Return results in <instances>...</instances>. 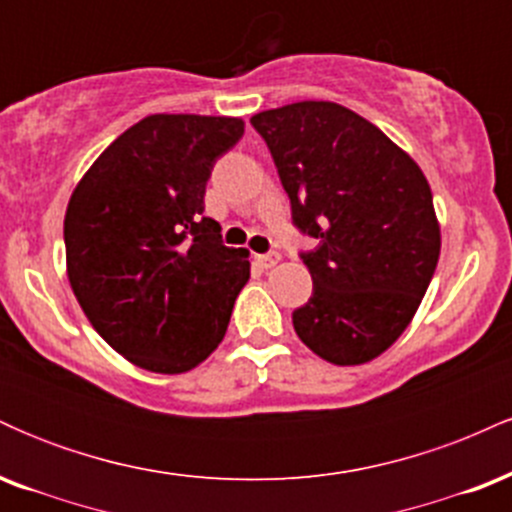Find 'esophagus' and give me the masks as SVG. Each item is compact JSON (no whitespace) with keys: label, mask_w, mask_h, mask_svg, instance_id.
Listing matches in <instances>:
<instances>
[{"label":"esophagus","mask_w":512,"mask_h":512,"mask_svg":"<svg viewBox=\"0 0 512 512\" xmlns=\"http://www.w3.org/2000/svg\"><path fill=\"white\" fill-rule=\"evenodd\" d=\"M255 260L262 269H269V267H274L276 262H279V252H269V255H255Z\"/></svg>","instance_id":"esophagus-1"}]
</instances>
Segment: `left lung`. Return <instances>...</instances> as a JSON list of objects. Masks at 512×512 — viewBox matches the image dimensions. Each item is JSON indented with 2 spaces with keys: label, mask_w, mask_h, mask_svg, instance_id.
Returning <instances> with one entry per match:
<instances>
[{
  "label": "left lung",
  "mask_w": 512,
  "mask_h": 512,
  "mask_svg": "<svg viewBox=\"0 0 512 512\" xmlns=\"http://www.w3.org/2000/svg\"><path fill=\"white\" fill-rule=\"evenodd\" d=\"M272 151L293 223L317 238L313 296L293 310L301 342L334 366L373 361L419 310L440 255L426 175L373 122L330 101L250 117Z\"/></svg>",
  "instance_id": "1"
}]
</instances>
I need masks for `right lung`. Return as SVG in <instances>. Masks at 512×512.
<instances>
[{
    "label": "right lung",
    "mask_w": 512,
    "mask_h": 512,
    "mask_svg": "<svg viewBox=\"0 0 512 512\" xmlns=\"http://www.w3.org/2000/svg\"><path fill=\"white\" fill-rule=\"evenodd\" d=\"M243 132L240 117L149 115L72 192L69 284L93 330L134 366L185 373L228 330L250 252L221 243L204 192L216 158Z\"/></svg>",
    "instance_id": "add662e5"
}]
</instances>
